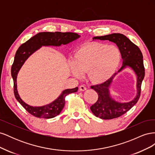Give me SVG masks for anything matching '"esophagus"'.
I'll use <instances>...</instances> for the list:
<instances>
[{"label":"esophagus","instance_id":"obj_1","mask_svg":"<svg viewBox=\"0 0 155 155\" xmlns=\"http://www.w3.org/2000/svg\"><path fill=\"white\" fill-rule=\"evenodd\" d=\"M79 89L80 91H85L87 90V87L84 85H80L79 87Z\"/></svg>","mask_w":155,"mask_h":155}]
</instances>
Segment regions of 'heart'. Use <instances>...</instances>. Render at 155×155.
<instances>
[{
  "instance_id": "b5f03b06",
  "label": "heart",
  "mask_w": 155,
  "mask_h": 155,
  "mask_svg": "<svg viewBox=\"0 0 155 155\" xmlns=\"http://www.w3.org/2000/svg\"><path fill=\"white\" fill-rule=\"evenodd\" d=\"M121 61L118 48L114 45L90 43L75 51L69 70L77 78L86 73L93 84H102L110 79L116 72Z\"/></svg>"
}]
</instances>
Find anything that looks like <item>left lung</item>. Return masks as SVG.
I'll return each instance as SVG.
<instances>
[{"label": "left lung", "mask_w": 155, "mask_h": 155, "mask_svg": "<svg viewBox=\"0 0 155 155\" xmlns=\"http://www.w3.org/2000/svg\"><path fill=\"white\" fill-rule=\"evenodd\" d=\"M92 39L109 41L115 43L120 51L123 62L120 69L107 81L91 87V88L97 93L98 99L91 107V110L96 117L101 119L110 120L118 118L130 110L139 100L142 82L145 76L142 51L125 35L121 34L94 37ZM126 68H130L137 76V94L132 101L120 102L111 97L110 88L115 77Z\"/></svg>", "instance_id": "obj_1"}]
</instances>
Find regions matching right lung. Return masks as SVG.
Instances as JSON below:
<instances>
[{"label": "right lung", "mask_w": 155, "mask_h": 155, "mask_svg": "<svg viewBox=\"0 0 155 155\" xmlns=\"http://www.w3.org/2000/svg\"><path fill=\"white\" fill-rule=\"evenodd\" d=\"M80 37L79 35L72 32H40L31 37L17 50L11 70L14 83V94L17 100L31 115L45 119L54 118L59 115L63 110L65 104V97L70 93L76 92L78 87L65 89L57 99L49 104L40 107L31 106L21 99L17 91V75L22 65L30 56L42 46H60L68 45Z\"/></svg>", "instance_id": "right-lung-1"}]
</instances>
